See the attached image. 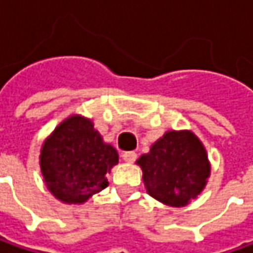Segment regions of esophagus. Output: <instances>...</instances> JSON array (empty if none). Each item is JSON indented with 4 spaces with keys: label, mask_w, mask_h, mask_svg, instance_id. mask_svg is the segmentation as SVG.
I'll use <instances>...</instances> for the list:
<instances>
[{
    "label": "esophagus",
    "mask_w": 253,
    "mask_h": 253,
    "mask_svg": "<svg viewBox=\"0 0 253 253\" xmlns=\"http://www.w3.org/2000/svg\"><path fill=\"white\" fill-rule=\"evenodd\" d=\"M122 157H123V160H125L126 163H134L136 159H137V154H136L134 151H126V153L122 154Z\"/></svg>",
    "instance_id": "1"
}]
</instances>
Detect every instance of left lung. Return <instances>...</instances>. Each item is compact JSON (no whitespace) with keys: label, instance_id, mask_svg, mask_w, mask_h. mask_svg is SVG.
<instances>
[{"label":"left lung","instance_id":"left-lung-1","mask_svg":"<svg viewBox=\"0 0 253 253\" xmlns=\"http://www.w3.org/2000/svg\"><path fill=\"white\" fill-rule=\"evenodd\" d=\"M148 195L169 207H185L205 188L211 163L191 130H169L136 161Z\"/></svg>","mask_w":253,"mask_h":253}]
</instances>
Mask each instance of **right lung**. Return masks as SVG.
Instances as JSON below:
<instances>
[{
    "instance_id": "right-lung-1",
    "label": "right lung",
    "mask_w": 253,
    "mask_h": 253,
    "mask_svg": "<svg viewBox=\"0 0 253 253\" xmlns=\"http://www.w3.org/2000/svg\"><path fill=\"white\" fill-rule=\"evenodd\" d=\"M117 163V150L81 115L61 122L45 138L39 156L46 188L63 204H83L105 190L106 174Z\"/></svg>"
}]
</instances>
